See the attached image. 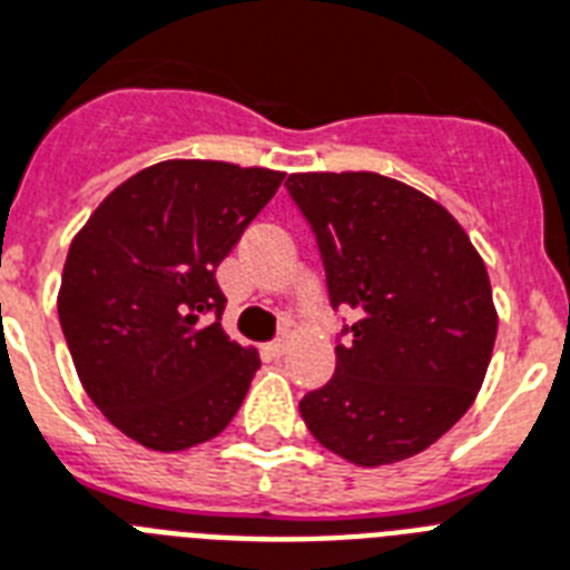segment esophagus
I'll use <instances>...</instances> for the list:
<instances>
[{
    "label": "esophagus",
    "instance_id": "1",
    "mask_svg": "<svg viewBox=\"0 0 570 570\" xmlns=\"http://www.w3.org/2000/svg\"><path fill=\"white\" fill-rule=\"evenodd\" d=\"M284 351H286V340H275V342H269V345H263V354H266L269 360L284 357Z\"/></svg>",
    "mask_w": 570,
    "mask_h": 570
}]
</instances>
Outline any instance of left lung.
Masks as SVG:
<instances>
[{"mask_svg": "<svg viewBox=\"0 0 570 570\" xmlns=\"http://www.w3.org/2000/svg\"><path fill=\"white\" fill-rule=\"evenodd\" d=\"M333 307H351L336 374L301 397L307 430L342 460H410L465 415L492 360L498 309L480 252L445 207L377 173H295Z\"/></svg>", "mask_w": 570, "mask_h": 570, "instance_id": "obj_1", "label": "left lung"}]
</instances>
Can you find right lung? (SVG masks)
I'll return each mask as SVG.
<instances>
[{
  "instance_id": "add662e5",
  "label": "right lung",
  "mask_w": 570,
  "mask_h": 570,
  "mask_svg": "<svg viewBox=\"0 0 570 570\" xmlns=\"http://www.w3.org/2000/svg\"><path fill=\"white\" fill-rule=\"evenodd\" d=\"M284 173L160 160L105 196L69 245L58 316L101 415L160 453L219 436L261 354L222 331L216 269Z\"/></svg>"
}]
</instances>
